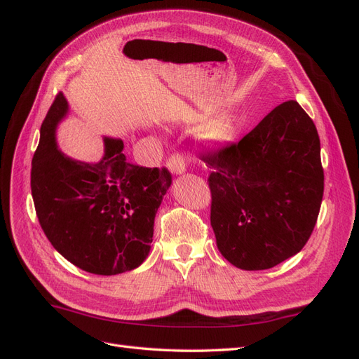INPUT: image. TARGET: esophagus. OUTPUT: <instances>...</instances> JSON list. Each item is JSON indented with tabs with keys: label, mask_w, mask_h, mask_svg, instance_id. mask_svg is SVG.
<instances>
[{
	"label": "esophagus",
	"mask_w": 359,
	"mask_h": 359,
	"mask_svg": "<svg viewBox=\"0 0 359 359\" xmlns=\"http://www.w3.org/2000/svg\"><path fill=\"white\" fill-rule=\"evenodd\" d=\"M168 168L173 175H181V173L186 172V158L182 154H173L168 160Z\"/></svg>",
	"instance_id": "34e87169"
}]
</instances>
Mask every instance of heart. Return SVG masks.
I'll return each mask as SVG.
<instances>
[{
	"mask_svg": "<svg viewBox=\"0 0 359 359\" xmlns=\"http://www.w3.org/2000/svg\"><path fill=\"white\" fill-rule=\"evenodd\" d=\"M201 136L206 144L214 147L229 144L236 136L235 119L229 115L217 116L203 126Z\"/></svg>",
	"mask_w": 359,
	"mask_h": 359,
	"instance_id": "heart-1",
	"label": "heart"
}]
</instances>
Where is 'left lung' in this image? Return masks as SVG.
I'll return each instance as SVG.
<instances>
[{
    "instance_id": "left-lung-1",
    "label": "left lung",
    "mask_w": 359,
    "mask_h": 359,
    "mask_svg": "<svg viewBox=\"0 0 359 359\" xmlns=\"http://www.w3.org/2000/svg\"><path fill=\"white\" fill-rule=\"evenodd\" d=\"M201 158L212 169L211 226L226 260L259 271L301 252L319 215L323 168L316 126L298 102Z\"/></svg>"
}]
</instances>
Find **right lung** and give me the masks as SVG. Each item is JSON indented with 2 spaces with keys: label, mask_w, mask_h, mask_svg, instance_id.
Wrapping results in <instances>:
<instances>
[{
  "label": "right lung",
  "mask_w": 359,
  "mask_h": 359,
  "mask_svg": "<svg viewBox=\"0 0 359 359\" xmlns=\"http://www.w3.org/2000/svg\"><path fill=\"white\" fill-rule=\"evenodd\" d=\"M69 111L60 93L40 128L31 193L43 232L57 252L86 273L115 276L147 259L158 206L172 184L166 168L132 165L121 139L104 137L99 163L67 157L55 130Z\"/></svg>",
  "instance_id": "right-lung-1"
}]
</instances>
